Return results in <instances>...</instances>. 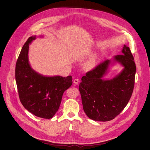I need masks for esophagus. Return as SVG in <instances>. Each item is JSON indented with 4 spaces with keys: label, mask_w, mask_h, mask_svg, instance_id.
I'll list each match as a JSON object with an SVG mask.
<instances>
[{
    "label": "esophagus",
    "mask_w": 150,
    "mask_h": 150,
    "mask_svg": "<svg viewBox=\"0 0 150 150\" xmlns=\"http://www.w3.org/2000/svg\"><path fill=\"white\" fill-rule=\"evenodd\" d=\"M79 82V80L78 79H75L74 80V81H73V83H74L75 84H78Z\"/></svg>",
    "instance_id": "obj_1"
}]
</instances>
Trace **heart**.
Returning a JSON list of instances; mask_svg holds the SVG:
<instances>
[{
	"mask_svg": "<svg viewBox=\"0 0 150 150\" xmlns=\"http://www.w3.org/2000/svg\"><path fill=\"white\" fill-rule=\"evenodd\" d=\"M86 66H87L88 67H93V59H92L90 60L89 61H88L87 62Z\"/></svg>",
	"mask_w": 150,
	"mask_h": 150,
	"instance_id": "b5f03b06",
	"label": "heart"
}]
</instances>
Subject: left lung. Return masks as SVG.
I'll use <instances>...</instances> for the list:
<instances>
[{
  "label": "left lung",
  "instance_id": "left-lung-1",
  "mask_svg": "<svg viewBox=\"0 0 150 150\" xmlns=\"http://www.w3.org/2000/svg\"><path fill=\"white\" fill-rule=\"evenodd\" d=\"M114 58L124 69L113 79H102L110 60L100 62L81 78L79 90L83 109L86 115L94 121L113 120L126 107L133 93L136 67L129 47L124 45L122 54Z\"/></svg>",
  "mask_w": 150,
  "mask_h": 150
}]
</instances>
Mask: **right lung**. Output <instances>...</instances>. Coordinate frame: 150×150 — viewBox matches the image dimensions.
<instances>
[{"instance_id":"obj_1","label":"right lung","mask_w":150,"mask_h":150,"mask_svg":"<svg viewBox=\"0 0 150 150\" xmlns=\"http://www.w3.org/2000/svg\"><path fill=\"white\" fill-rule=\"evenodd\" d=\"M35 38L29 37L22 48L16 65V80L23 107L36 117L50 119L58 110L64 91L72 85V77H44L31 68L29 44Z\"/></svg>"}]
</instances>
